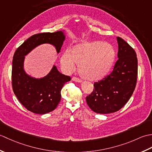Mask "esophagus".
Masks as SVG:
<instances>
[{
  "instance_id": "1",
  "label": "esophagus",
  "mask_w": 152,
  "mask_h": 152,
  "mask_svg": "<svg viewBox=\"0 0 152 152\" xmlns=\"http://www.w3.org/2000/svg\"><path fill=\"white\" fill-rule=\"evenodd\" d=\"M72 80H73V81L74 82H82V80L78 78H77V77H73V78H72Z\"/></svg>"
}]
</instances>
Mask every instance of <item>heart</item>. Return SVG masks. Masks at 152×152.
I'll use <instances>...</instances> for the list:
<instances>
[{"label":"heart","instance_id":"1","mask_svg":"<svg viewBox=\"0 0 152 152\" xmlns=\"http://www.w3.org/2000/svg\"><path fill=\"white\" fill-rule=\"evenodd\" d=\"M114 48L107 43L91 42L72 48L70 53L65 51L61 62L68 72H72L79 64V72L83 78L95 81L101 79L110 70L115 60Z\"/></svg>","mask_w":152,"mask_h":152}]
</instances>
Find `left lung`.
I'll use <instances>...</instances> for the list:
<instances>
[{
  "label": "left lung",
  "instance_id": "1",
  "mask_svg": "<svg viewBox=\"0 0 152 152\" xmlns=\"http://www.w3.org/2000/svg\"><path fill=\"white\" fill-rule=\"evenodd\" d=\"M118 57L112 72L97 82L86 102L93 112L110 114L120 110L128 102L135 89L138 61L134 49L127 42L117 37Z\"/></svg>",
  "mask_w": 152,
  "mask_h": 152
}]
</instances>
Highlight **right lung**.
<instances>
[{
	"label": "right lung",
	"instance_id": "1",
	"mask_svg": "<svg viewBox=\"0 0 152 152\" xmlns=\"http://www.w3.org/2000/svg\"><path fill=\"white\" fill-rule=\"evenodd\" d=\"M62 31L34 34L15 50L12 61V85L19 101L28 110L34 114H45L54 110L61 101V91L70 77L64 75L53 66L46 76L33 78L23 70L25 56L34 48L48 43L56 47L59 53L64 40Z\"/></svg>",
	"mask_w": 152,
	"mask_h": 152
}]
</instances>
